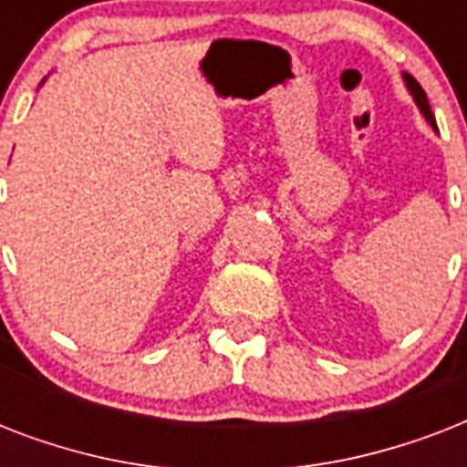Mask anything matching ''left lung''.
I'll return each mask as SVG.
<instances>
[{
	"instance_id": "left-lung-1",
	"label": "left lung",
	"mask_w": 467,
	"mask_h": 467,
	"mask_svg": "<svg viewBox=\"0 0 467 467\" xmlns=\"http://www.w3.org/2000/svg\"><path fill=\"white\" fill-rule=\"evenodd\" d=\"M402 79H405L407 91L412 94L414 104H417V109H420V111H421V116H424V119H427L429 126H431V128H434V130H436L434 113H431V106H429L427 94H424V89H421V87H420V82H417V79H414L412 75H407V72H402Z\"/></svg>"
}]
</instances>
